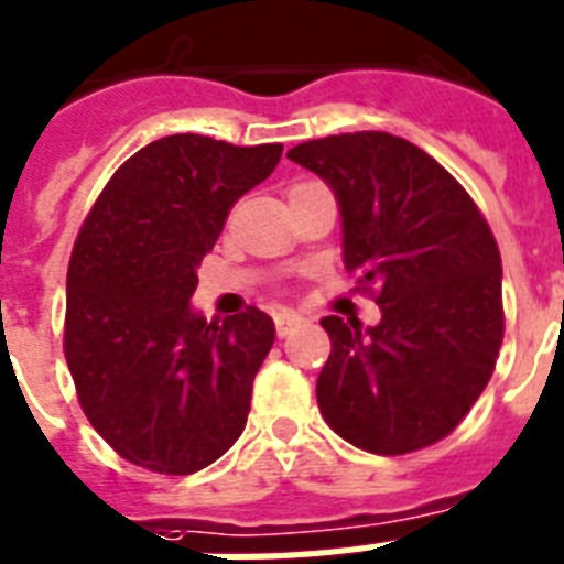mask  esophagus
Returning a JSON list of instances; mask_svg holds the SVG:
<instances>
[{
  "instance_id": "esophagus-1",
  "label": "esophagus",
  "mask_w": 564,
  "mask_h": 564,
  "mask_svg": "<svg viewBox=\"0 0 564 564\" xmlns=\"http://www.w3.org/2000/svg\"><path fill=\"white\" fill-rule=\"evenodd\" d=\"M302 323H305V319H302L300 314H293V311H279V314L273 316V325H276L279 337H288V334H291L293 328Z\"/></svg>"
}]
</instances>
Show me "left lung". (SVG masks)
<instances>
[{
	"instance_id": "obj_1",
	"label": "left lung",
	"mask_w": 564,
	"mask_h": 564,
	"mask_svg": "<svg viewBox=\"0 0 564 564\" xmlns=\"http://www.w3.org/2000/svg\"><path fill=\"white\" fill-rule=\"evenodd\" d=\"M343 209L346 271L383 319L325 316L316 380L325 423L375 455L438 444L490 383L501 339V253L487 218L421 147L389 132L328 134L288 152Z\"/></svg>"
}]
</instances>
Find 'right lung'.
Listing matches in <instances>:
<instances>
[{
    "label": "right lung",
    "mask_w": 564,
    "mask_h": 564,
    "mask_svg": "<svg viewBox=\"0 0 564 564\" xmlns=\"http://www.w3.org/2000/svg\"><path fill=\"white\" fill-rule=\"evenodd\" d=\"M282 143L170 134L118 166L88 209L65 279L63 351L83 415L134 467L189 476L236 444L273 319L189 311L198 264L227 213L262 184Z\"/></svg>",
    "instance_id": "right-lung-1"
}]
</instances>
